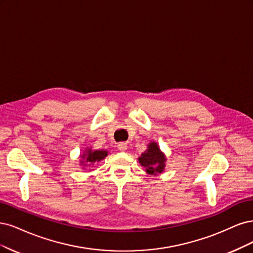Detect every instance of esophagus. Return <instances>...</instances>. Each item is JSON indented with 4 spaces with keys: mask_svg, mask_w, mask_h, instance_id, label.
<instances>
[{
    "mask_svg": "<svg viewBox=\"0 0 253 253\" xmlns=\"http://www.w3.org/2000/svg\"><path fill=\"white\" fill-rule=\"evenodd\" d=\"M118 148L120 151H126L128 149V145L126 143H120L118 145Z\"/></svg>",
    "mask_w": 253,
    "mask_h": 253,
    "instance_id": "esophagus-1",
    "label": "esophagus"
}]
</instances>
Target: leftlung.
I'll return each mask as SVG.
<instances>
[{"label":"left lung","instance_id":"obj_1","mask_svg":"<svg viewBox=\"0 0 253 253\" xmlns=\"http://www.w3.org/2000/svg\"><path fill=\"white\" fill-rule=\"evenodd\" d=\"M167 158L165 153L160 149L157 142H150L141 157L138 158L140 165L146 170V172L150 175H159L163 173L166 167Z\"/></svg>","mask_w":253,"mask_h":253}]
</instances>
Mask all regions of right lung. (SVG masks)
Masks as SVG:
<instances>
[{
    "label": "right lung",
    "mask_w": 253,
    "mask_h": 253,
    "mask_svg": "<svg viewBox=\"0 0 253 253\" xmlns=\"http://www.w3.org/2000/svg\"><path fill=\"white\" fill-rule=\"evenodd\" d=\"M107 156V150H93L91 147H86L83 150V153L80 154V166L83 169L93 167Z\"/></svg>",
    "instance_id": "obj_1"
}]
</instances>
